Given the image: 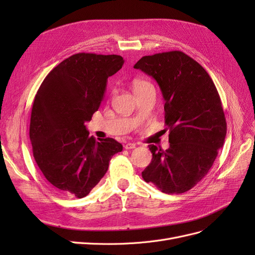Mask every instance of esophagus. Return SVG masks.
<instances>
[{
    "label": "esophagus",
    "mask_w": 255,
    "mask_h": 255,
    "mask_svg": "<svg viewBox=\"0 0 255 255\" xmlns=\"http://www.w3.org/2000/svg\"><path fill=\"white\" fill-rule=\"evenodd\" d=\"M135 146H136V144H135V143L128 142V143H126V144H125V149H127V150H130V149H134Z\"/></svg>",
    "instance_id": "obj_1"
}]
</instances>
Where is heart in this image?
Wrapping results in <instances>:
<instances>
[{
  "label": "heart",
  "mask_w": 255,
  "mask_h": 255,
  "mask_svg": "<svg viewBox=\"0 0 255 255\" xmlns=\"http://www.w3.org/2000/svg\"><path fill=\"white\" fill-rule=\"evenodd\" d=\"M133 85V89L134 92H139L141 90H144L146 88H153V85L146 80H142V79H135L132 83Z\"/></svg>",
  "instance_id": "b5f03b06"
}]
</instances>
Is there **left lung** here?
I'll return each instance as SVG.
<instances>
[{"label": "left lung", "mask_w": 255, "mask_h": 255, "mask_svg": "<svg viewBox=\"0 0 255 255\" xmlns=\"http://www.w3.org/2000/svg\"><path fill=\"white\" fill-rule=\"evenodd\" d=\"M155 80L165 100L167 150L150 144L141 172L165 194H183L210 171L227 135L221 100L205 69L181 51L143 56L134 66Z\"/></svg>", "instance_id": "left-lung-1"}]
</instances>
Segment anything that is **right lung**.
I'll return each mask as SVG.
<instances>
[{
  "mask_svg": "<svg viewBox=\"0 0 255 255\" xmlns=\"http://www.w3.org/2000/svg\"><path fill=\"white\" fill-rule=\"evenodd\" d=\"M120 55L78 53L45 76L30 115L29 138L36 163L61 194L84 198L101 181L110 160L122 151L113 138L89 136L90 121L103 101L107 79L118 72Z\"/></svg>",
  "mask_w": 255,
  "mask_h": 255,
  "instance_id": "right-lung-1",
  "label": "right lung"
}]
</instances>
